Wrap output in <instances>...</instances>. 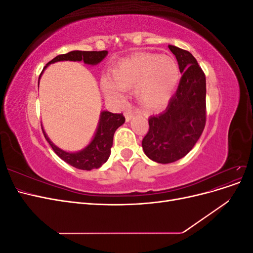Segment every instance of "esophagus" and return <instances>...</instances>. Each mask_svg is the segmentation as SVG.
I'll return each mask as SVG.
<instances>
[{
	"mask_svg": "<svg viewBox=\"0 0 253 253\" xmlns=\"http://www.w3.org/2000/svg\"><path fill=\"white\" fill-rule=\"evenodd\" d=\"M125 117H126V121H129L134 117V113L132 111H126L125 112Z\"/></svg>",
	"mask_w": 253,
	"mask_h": 253,
	"instance_id": "1",
	"label": "esophagus"
}]
</instances>
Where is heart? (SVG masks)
Listing matches in <instances>:
<instances>
[{
	"instance_id": "obj_1",
	"label": "heart",
	"mask_w": 253,
	"mask_h": 253,
	"mask_svg": "<svg viewBox=\"0 0 253 253\" xmlns=\"http://www.w3.org/2000/svg\"><path fill=\"white\" fill-rule=\"evenodd\" d=\"M179 67L170 56L141 52L119 61L102 81L104 94L120 99L119 89L134 87V96L143 109L156 111L168 103L179 81Z\"/></svg>"
}]
</instances>
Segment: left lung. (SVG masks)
Segmentation results:
<instances>
[{"mask_svg":"<svg viewBox=\"0 0 253 253\" xmlns=\"http://www.w3.org/2000/svg\"><path fill=\"white\" fill-rule=\"evenodd\" d=\"M182 73L177 90L162 114L149 118L142 149L150 159L170 164L186 156L206 126V76L188 50L169 45Z\"/></svg>","mask_w":253,"mask_h":253,"instance_id":"1","label":"left lung"}]
</instances>
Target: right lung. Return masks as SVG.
<instances>
[{
    "label": "right lung",
    "mask_w": 253,
    "mask_h": 253,
    "mask_svg": "<svg viewBox=\"0 0 253 253\" xmlns=\"http://www.w3.org/2000/svg\"><path fill=\"white\" fill-rule=\"evenodd\" d=\"M108 51H81L74 50L63 55H59L53 58L46 64L58 62V61H83L85 64L95 65L106 57ZM45 66V67H46ZM44 67V68H45ZM41 76V75H40ZM126 118L122 114H113L111 112L103 111L100 115V121L97 128L95 137L85 149L77 153H68L62 151L53 144L47 135L43 131L45 139L48 141L56 154L64 160L65 163L80 170H93L100 168L111 154V148L113 145V137L116 129L125 124Z\"/></svg>",
    "instance_id": "right-lung-1"
}]
</instances>
